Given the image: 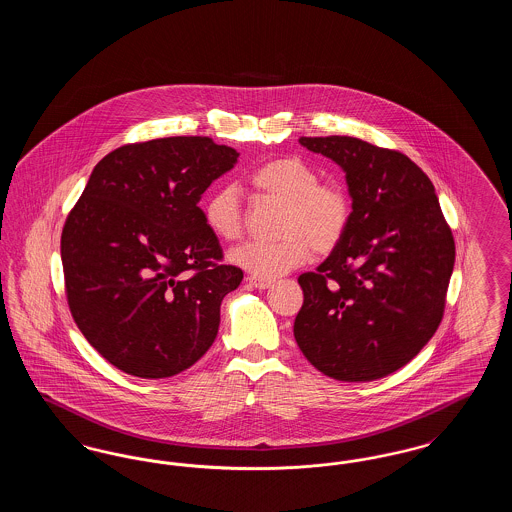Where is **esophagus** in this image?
<instances>
[{"instance_id": "obj_1", "label": "esophagus", "mask_w": 512, "mask_h": 512, "mask_svg": "<svg viewBox=\"0 0 512 512\" xmlns=\"http://www.w3.org/2000/svg\"><path fill=\"white\" fill-rule=\"evenodd\" d=\"M247 282H249L253 288H257V290H267V288L272 286V282H270V280L257 278V276H249V278H247Z\"/></svg>"}]
</instances>
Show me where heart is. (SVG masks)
Segmentation results:
<instances>
[{"label":"heart","mask_w":512,"mask_h":512,"mask_svg":"<svg viewBox=\"0 0 512 512\" xmlns=\"http://www.w3.org/2000/svg\"><path fill=\"white\" fill-rule=\"evenodd\" d=\"M265 199L282 205L276 230L280 238L245 242L230 251V261L257 278L272 280L303 265L311 251L330 253L345 238L353 203L345 186L320 180L318 171L301 157H278L249 176ZM207 228L224 242L244 232V203L236 186H220L203 207Z\"/></svg>","instance_id":"heart-1"}]
</instances>
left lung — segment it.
Returning <instances> with one entry per match:
<instances>
[{
  "label": "left lung",
  "instance_id": "obj_1",
  "mask_svg": "<svg viewBox=\"0 0 512 512\" xmlns=\"http://www.w3.org/2000/svg\"><path fill=\"white\" fill-rule=\"evenodd\" d=\"M345 172L353 217L345 238L297 278L293 336L311 365L341 382L384 378L436 334L455 240L430 178L401 151L351 136L299 138Z\"/></svg>",
  "mask_w": 512,
  "mask_h": 512
}]
</instances>
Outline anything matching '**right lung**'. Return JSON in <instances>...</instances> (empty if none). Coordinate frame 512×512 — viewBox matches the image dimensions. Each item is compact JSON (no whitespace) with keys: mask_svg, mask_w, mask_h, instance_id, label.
Instances as JSON below:
<instances>
[{"mask_svg":"<svg viewBox=\"0 0 512 512\" xmlns=\"http://www.w3.org/2000/svg\"><path fill=\"white\" fill-rule=\"evenodd\" d=\"M238 157L207 136L119 147L96 165L65 220L71 315L122 372L169 378L217 338L220 303L244 272L220 263L219 238L197 203Z\"/></svg>","mask_w":512,"mask_h":512,"instance_id":"1","label":"right lung"}]
</instances>
